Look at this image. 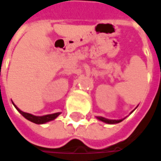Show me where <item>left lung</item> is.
Instances as JSON below:
<instances>
[{"mask_svg": "<svg viewBox=\"0 0 161 161\" xmlns=\"http://www.w3.org/2000/svg\"><path fill=\"white\" fill-rule=\"evenodd\" d=\"M97 119H99L100 121H103L106 124H118L120 123L124 119H120V120H110V119H107V118H104V117H102V116H97Z\"/></svg>", "mask_w": 161, "mask_h": 161, "instance_id": "8db88e82", "label": "left lung"}]
</instances>
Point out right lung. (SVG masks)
<instances>
[{
	"mask_svg": "<svg viewBox=\"0 0 161 161\" xmlns=\"http://www.w3.org/2000/svg\"><path fill=\"white\" fill-rule=\"evenodd\" d=\"M14 106H15V105H14ZM15 108L17 109L18 112H19L25 118H26L27 120L31 121V122H33V123H35V124H38V125L45 124V123H47V122H49V121L54 120L55 118H57V117L60 114V113H56V114H47V115H43V116H36V115H33V114H31L25 113V112L21 111V110L19 109L18 107H16V106H15Z\"/></svg>",
	"mask_w": 161,
	"mask_h": 161,
	"instance_id": "add662e5",
	"label": "right lung"
}]
</instances>
